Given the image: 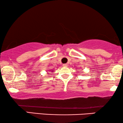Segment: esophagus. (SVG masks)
<instances>
[{
	"instance_id": "1",
	"label": "esophagus",
	"mask_w": 123,
	"mask_h": 123,
	"mask_svg": "<svg viewBox=\"0 0 123 123\" xmlns=\"http://www.w3.org/2000/svg\"><path fill=\"white\" fill-rule=\"evenodd\" d=\"M67 66H68V65H67V64H63V67H67Z\"/></svg>"
}]
</instances>
